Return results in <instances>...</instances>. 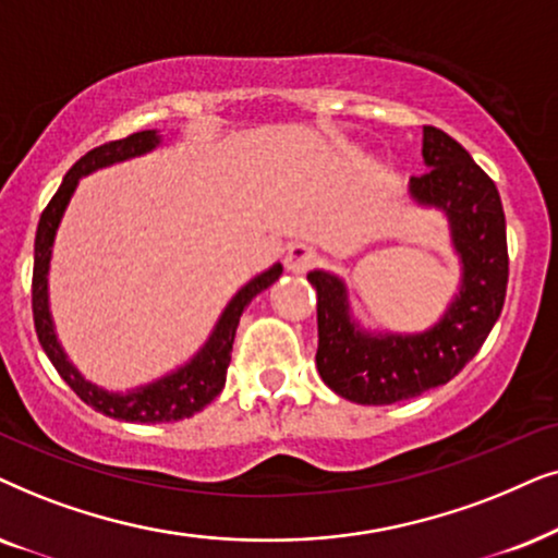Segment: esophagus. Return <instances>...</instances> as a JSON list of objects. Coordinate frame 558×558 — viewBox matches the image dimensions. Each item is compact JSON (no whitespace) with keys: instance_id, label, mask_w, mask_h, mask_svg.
Listing matches in <instances>:
<instances>
[{"instance_id":"obj_1","label":"esophagus","mask_w":558,"mask_h":558,"mask_svg":"<svg viewBox=\"0 0 558 558\" xmlns=\"http://www.w3.org/2000/svg\"><path fill=\"white\" fill-rule=\"evenodd\" d=\"M318 263V252L311 244H293L286 255V267L295 275L308 272Z\"/></svg>"}]
</instances>
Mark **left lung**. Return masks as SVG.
<instances>
[{
  "label": "left lung",
  "mask_w": 558,
  "mask_h": 558,
  "mask_svg": "<svg viewBox=\"0 0 558 558\" xmlns=\"http://www.w3.org/2000/svg\"><path fill=\"white\" fill-rule=\"evenodd\" d=\"M428 170L411 178L418 204L447 211L462 255V291L434 329L415 337H373L352 324L344 283L329 272H308L316 288L322 380L362 405H392L447 385L480 352L500 316L508 291V236L495 181L472 155L439 128H423Z\"/></svg>",
  "instance_id": "left-lung-1"
}]
</instances>
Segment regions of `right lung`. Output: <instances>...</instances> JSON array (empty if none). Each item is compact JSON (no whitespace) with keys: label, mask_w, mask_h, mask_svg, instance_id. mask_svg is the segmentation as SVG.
<instances>
[{"label":"right lung","mask_w":558,"mask_h":558,"mask_svg":"<svg viewBox=\"0 0 558 558\" xmlns=\"http://www.w3.org/2000/svg\"><path fill=\"white\" fill-rule=\"evenodd\" d=\"M160 143V137L153 130L135 132L122 140H111L94 150H88L84 158L73 162V168L65 173L61 189L56 191V196L50 198L46 209L37 221V234H35V265H33V322L37 339H40L43 349H46L48 360L53 362L58 375L63 377L65 385L84 400L86 405H92L94 411H99L109 418L119 421H132V423H168V421H183L191 418L193 413L204 411L214 398L219 396L221 388L227 383V367L232 360V344L236 326H240V316L247 303L255 299L257 293H263L267 286H272L280 278L283 267L272 265L270 270L257 275L255 280H250L240 293L229 301V306L221 314L217 329L206 341V347L198 352L189 365L178 369V373L162 377V380L140 388L128 396H117V392H104L96 385L86 383L81 377L69 360H65L61 344H58L53 322H50L48 311V267H50V247H53L56 229L61 225V217L65 206L71 202V193L76 191V183L81 175L92 173L96 168L111 166V162L135 158L153 150Z\"/></svg>","instance_id":"add662e5"}]
</instances>
